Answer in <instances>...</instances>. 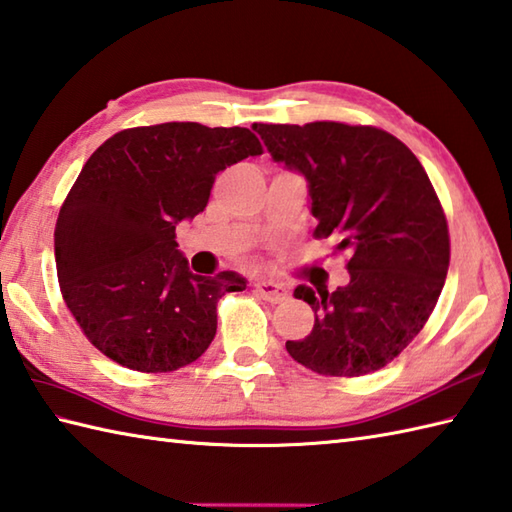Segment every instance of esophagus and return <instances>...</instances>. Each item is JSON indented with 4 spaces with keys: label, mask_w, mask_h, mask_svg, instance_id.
I'll return each mask as SVG.
<instances>
[{
    "label": "esophagus",
    "mask_w": 512,
    "mask_h": 512,
    "mask_svg": "<svg viewBox=\"0 0 512 512\" xmlns=\"http://www.w3.org/2000/svg\"><path fill=\"white\" fill-rule=\"evenodd\" d=\"M254 287H256V294L269 302H283L289 296L287 287L283 283H276V280H258Z\"/></svg>",
    "instance_id": "34e87169"
}]
</instances>
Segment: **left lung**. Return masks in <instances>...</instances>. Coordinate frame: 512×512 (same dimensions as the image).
Segmentation results:
<instances>
[{"mask_svg": "<svg viewBox=\"0 0 512 512\" xmlns=\"http://www.w3.org/2000/svg\"><path fill=\"white\" fill-rule=\"evenodd\" d=\"M267 152L305 176L314 234L349 252V283L296 287L316 314L289 356L322 375L356 378L382 369L429 320L442 294L448 227L422 163L393 134L336 121L254 123Z\"/></svg>", "mask_w": 512, "mask_h": 512, "instance_id": "8db88e82", "label": "left lung"}]
</instances>
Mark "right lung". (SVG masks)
<instances>
[{
  "label": "right lung",
  "mask_w": 512,
  "mask_h": 512,
  "mask_svg": "<svg viewBox=\"0 0 512 512\" xmlns=\"http://www.w3.org/2000/svg\"><path fill=\"white\" fill-rule=\"evenodd\" d=\"M258 154L247 128L192 121L123 130L92 152L61 205L55 263L70 314L103 356L165 373L210 347L218 298L247 280L192 274L174 232L205 210L218 172Z\"/></svg>",
  "instance_id": "right-lung-1"
}]
</instances>
